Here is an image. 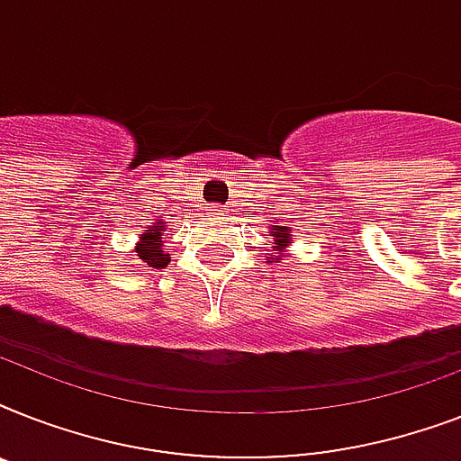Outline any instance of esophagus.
<instances>
[{
  "mask_svg": "<svg viewBox=\"0 0 461 461\" xmlns=\"http://www.w3.org/2000/svg\"><path fill=\"white\" fill-rule=\"evenodd\" d=\"M220 212H224V210H220Z\"/></svg>",
  "mask_w": 461,
  "mask_h": 461,
  "instance_id": "34e87169",
  "label": "esophagus"
}]
</instances>
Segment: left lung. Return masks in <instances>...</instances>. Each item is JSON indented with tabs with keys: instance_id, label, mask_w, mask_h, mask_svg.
Listing matches in <instances>:
<instances>
[{
	"instance_id": "obj_1",
	"label": "left lung",
	"mask_w": 461,
	"mask_h": 461,
	"mask_svg": "<svg viewBox=\"0 0 461 461\" xmlns=\"http://www.w3.org/2000/svg\"><path fill=\"white\" fill-rule=\"evenodd\" d=\"M270 237H275V249H277V251H285V249H287V246H292V230H289V227H275V231L273 234H270ZM277 263H280V256H277Z\"/></svg>"
}]
</instances>
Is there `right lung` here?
Returning a JSON list of instances; mask_svg holds the SVG:
<instances>
[{"label":"right lung","mask_w":461,"mask_h":461,"mask_svg":"<svg viewBox=\"0 0 461 461\" xmlns=\"http://www.w3.org/2000/svg\"><path fill=\"white\" fill-rule=\"evenodd\" d=\"M162 231H165V222H155L140 234V241L136 246L139 258L150 267H167L169 263V253L162 251Z\"/></svg>","instance_id":"obj_1"}]
</instances>
